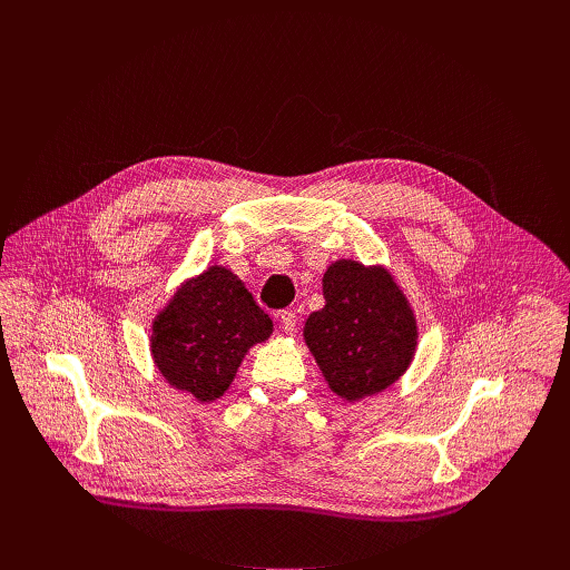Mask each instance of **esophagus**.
I'll return each instance as SVG.
<instances>
[{
	"label": "esophagus",
	"instance_id": "esophagus-1",
	"mask_svg": "<svg viewBox=\"0 0 570 570\" xmlns=\"http://www.w3.org/2000/svg\"><path fill=\"white\" fill-rule=\"evenodd\" d=\"M277 320H279V327H282L284 334H293L295 332V324H297L295 311H279Z\"/></svg>",
	"mask_w": 570,
	"mask_h": 570
}]
</instances>
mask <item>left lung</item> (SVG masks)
<instances>
[{"label":"left lung","mask_w":570,"mask_h":570,"mask_svg":"<svg viewBox=\"0 0 570 570\" xmlns=\"http://www.w3.org/2000/svg\"><path fill=\"white\" fill-rule=\"evenodd\" d=\"M322 295L304 341L324 381L345 401L390 387L417 347V320L394 277L383 266L341 259L324 273Z\"/></svg>","instance_id":"8db88e82"}]
</instances>
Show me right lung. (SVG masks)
Masks as SVG:
<instances>
[{"instance_id":"add662e5","label":"right lung","mask_w":570,"mask_h":570,"mask_svg":"<svg viewBox=\"0 0 570 570\" xmlns=\"http://www.w3.org/2000/svg\"><path fill=\"white\" fill-rule=\"evenodd\" d=\"M271 334L273 320L243 282L223 266H209L157 313L150 354L169 385L205 403L223 396L243 356Z\"/></svg>"}]
</instances>
